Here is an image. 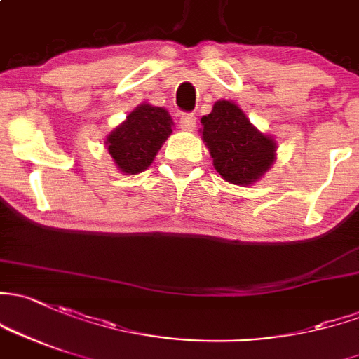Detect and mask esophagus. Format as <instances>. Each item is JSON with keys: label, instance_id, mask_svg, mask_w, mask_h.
Returning <instances> with one entry per match:
<instances>
[{"label": "esophagus", "instance_id": "1", "mask_svg": "<svg viewBox=\"0 0 359 359\" xmlns=\"http://www.w3.org/2000/svg\"><path fill=\"white\" fill-rule=\"evenodd\" d=\"M180 129L182 130H194L196 129V123H198V118H196L192 113H184L182 116H180Z\"/></svg>", "mask_w": 359, "mask_h": 359}]
</instances>
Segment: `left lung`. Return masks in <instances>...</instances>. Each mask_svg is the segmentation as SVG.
I'll list each match as a JSON object with an SVG mask.
<instances>
[{"mask_svg": "<svg viewBox=\"0 0 359 359\" xmlns=\"http://www.w3.org/2000/svg\"><path fill=\"white\" fill-rule=\"evenodd\" d=\"M201 137L213 158V167L236 186H249L269 172L277 142L262 134L232 101H217L201 118Z\"/></svg>", "mask_w": 359, "mask_h": 359, "instance_id": "8db88e82", "label": "left lung"}]
</instances>
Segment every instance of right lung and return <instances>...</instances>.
Segmentation results:
<instances>
[{
  "instance_id": "obj_1",
  "label": "right lung",
  "mask_w": 359,
  "mask_h": 359,
  "mask_svg": "<svg viewBox=\"0 0 359 359\" xmlns=\"http://www.w3.org/2000/svg\"><path fill=\"white\" fill-rule=\"evenodd\" d=\"M172 116L165 108L142 103L110 132L104 144L120 172L135 175L153 163L161 144L172 134Z\"/></svg>"
}]
</instances>
